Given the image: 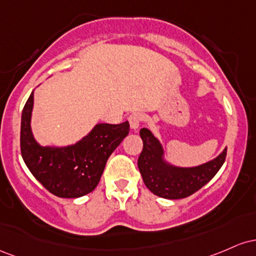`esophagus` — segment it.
<instances>
[{
	"label": "esophagus",
	"mask_w": 256,
	"mask_h": 256,
	"mask_svg": "<svg viewBox=\"0 0 256 256\" xmlns=\"http://www.w3.org/2000/svg\"><path fill=\"white\" fill-rule=\"evenodd\" d=\"M128 120H129V124H130V128L133 129V130H136L142 120V114L140 112L130 114L128 117Z\"/></svg>",
	"instance_id": "34e87169"
}]
</instances>
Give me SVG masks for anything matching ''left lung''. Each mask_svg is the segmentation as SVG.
<instances>
[{"instance_id": "1", "label": "left lung", "mask_w": 256, "mask_h": 256, "mask_svg": "<svg viewBox=\"0 0 256 256\" xmlns=\"http://www.w3.org/2000/svg\"><path fill=\"white\" fill-rule=\"evenodd\" d=\"M144 148L138 160V168L146 188L156 196L180 200L191 196L210 182L226 158V151L203 164L179 166L166 158L162 144L148 128L140 129Z\"/></svg>"}]
</instances>
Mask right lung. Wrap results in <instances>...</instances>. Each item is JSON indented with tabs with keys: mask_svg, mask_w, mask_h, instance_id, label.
<instances>
[{
	"mask_svg": "<svg viewBox=\"0 0 256 256\" xmlns=\"http://www.w3.org/2000/svg\"><path fill=\"white\" fill-rule=\"evenodd\" d=\"M34 92L22 108L20 150L31 174L50 194L62 198L88 194L100 182L108 157L128 136V120L98 123L81 140L66 146H42L31 128Z\"/></svg>",
	"mask_w": 256,
	"mask_h": 256,
	"instance_id": "obj_1",
	"label": "right lung"
}]
</instances>
